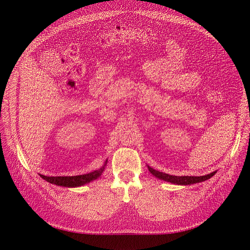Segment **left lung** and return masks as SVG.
Segmentation results:
<instances>
[{"instance_id": "1", "label": "left lung", "mask_w": 250, "mask_h": 250, "mask_svg": "<svg viewBox=\"0 0 250 250\" xmlns=\"http://www.w3.org/2000/svg\"><path fill=\"white\" fill-rule=\"evenodd\" d=\"M148 169L157 178L163 179L165 181H169V183H172V184L183 185V186L201 183V181L208 180L211 176H214L216 173V172H211L210 174H208V175H203V176H173V175H169V174H166V173L160 172L157 170H154L153 168L149 167V166H148Z\"/></svg>"}]
</instances>
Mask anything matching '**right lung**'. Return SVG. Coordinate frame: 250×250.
<instances>
[{
  "instance_id": "obj_1",
  "label": "right lung",
  "mask_w": 250,
  "mask_h": 250,
  "mask_svg": "<svg viewBox=\"0 0 250 250\" xmlns=\"http://www.w3.org/2000/svg\"><path fill=\"white\" fill-rule=\"evenodd\" d=\"M107 161L105 162L104 166H102V168L99 170H96L94 172H90L88 174H83V175H77V176H44L41 175L42 178L44 180H47L48 183L54 184L57 186H62V187H67V188H73V187H79L83 186L87 183H90L92 180L97 179L99 177L102 172L104 171L105 166H106Z\"/></svg>"
}]
</instances>
